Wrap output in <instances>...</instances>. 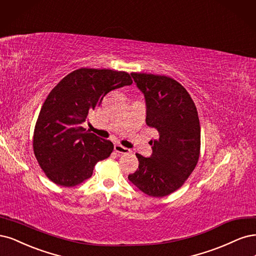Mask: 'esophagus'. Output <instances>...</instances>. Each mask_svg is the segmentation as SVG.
Returning a JSON list of instances; mask_svg holds the SVG:
<instances>
[{
  "label": "esophagus",
  "mask_w": 256,
  "mask_h": 256,
  "mask_svg": "<svg viewBox=\"0 0 256 256\" xmlns=\"http://www.w3.org/2000/svg\"><path fill=\"white\" fill-rule=\"evenodd\" d=\"M114 149L119 154H128V153H130V149H128V148H126V146H122L121 144H114Z\"/></svg>",
  "instance_id": "esophagus-1"
}]
</instances>
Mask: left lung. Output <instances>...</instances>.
<instances>
[{
    "label": "left lung",
    "instance_id": "1",
    "mask_svg": "<svg viewBox=\"0 0 256 256\" xmlns=\"http://www.w3.org/2000/svg\"><path fill=\"white\" fill-rule=\"evenodd\" d=\"M144 94L146 124L158 130L149 158L136 154L138 169L128 180L148 196L162 198L182 186L200 156L201 130L196 107L187 90L166 76L130 73Z\"/></svg>",
    "mask_w": 256,
    "mask_h": 256
}]
</instances>
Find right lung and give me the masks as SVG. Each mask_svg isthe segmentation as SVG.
Returning a JSON list of instances; mask_svg holds the SVG:
<instances>
[{
	"label": "right lung",
	"mask_w": 256,
	"mask_h": 256,
	"mask_svg": "<svg viewBox=\"0 0 256 256\" xmlns=\"http://www.w3.org/2000/svg\"><path fill=\"white\" fill-rule=\"evenodd\" d=\"M133 83L124 71L80 68L69 73L48 94L35 126L32 149L53 183L73 187L92 176L96 164L114 150L82 126L89 112L114 89Z\"/></svg>",
	"instance_id": "add662e5"
}]
</instances>
